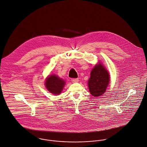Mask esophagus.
Segmentation results:
<instances>
[{
  "label": "esophagus",
  "mask_w": 147,
  "mask_h": 147,
  "mask_svg": "<svg viewBox=\"0 0 147 147\" xmlns=\"http://www.w3.org/2000/svg\"><path fill=\"white\" fill-rule=\"evenodd\" d=\"M78 81H79L78 78H72V79H71V81H72V82H73V83L78 82Z\"/></svg>",
  "instance_id": "1"
}]
</instances>
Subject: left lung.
<instances>
[{
  "label": "left lung",
  "mask_w": 147,
  "mask_h": 147,
  "mask_svg": "<svg viewBox=\"0 0 147 147\" xmlns=\"http://www.w3.org/2000/svg\"><path fill=\"white\" fill-rule=\"evenodd\" d=\"M110 76L103 65L99 64L95 66L91 70L88 80V89L92 96H98L106 91L109 83Z\"/></svg>",
  "instance_id": "obj_1"
}]
</instances>
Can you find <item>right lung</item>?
Listing matches in <instances>:
<instances>
[{"mask_svg": "<svg viewBox=\"0 0 147 147\" xmlns=\"http://www.w3.org/2000/svg\"><path fill=\"white\" fill-rule=\"evenodd\" d=\"M65 81L56 75L48 77L45 81V86L47 90L54 95H59L65 85Z\"/></svg>", "mask_w": 147, "mask_h": 147, "instance_id": "1", "label": "right lung"}]
</instances>
